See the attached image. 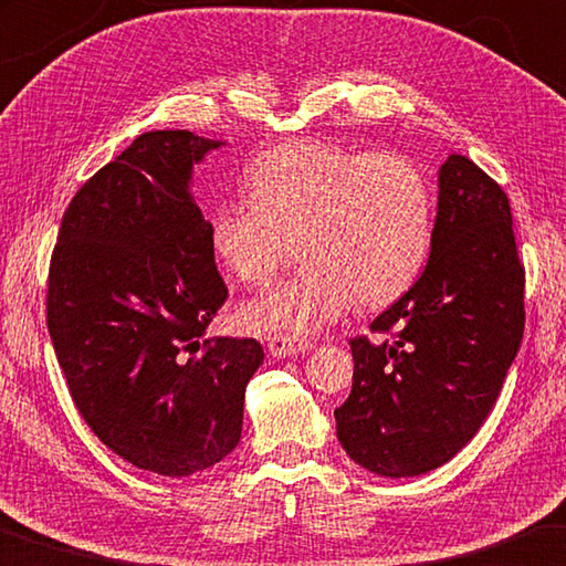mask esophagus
I'll return each mask as SVG.
<instances>
[{
    "label": "esophagus",
    "instance_id": "esophagus-1",
    "mask_svg": "<svg viewBox=\"0 0 566 566\" xmlns=\"http://www.w3.org/2000/svg\"><path fill=\"white\" fill-rule=\"evenodd\" d=\"M313 348H316V346H313L311 340H298V338H291V336L268 338V350H271L273 358H291V356L305 354V350H313Z\"/></svg>",
    "mask_w": 566,
    "mask_h": 566
}]
</instances>
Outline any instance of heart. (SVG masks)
<instances>
[{
	"instance_id": "heart-1",
	"label": "heart",
	"mask_w": 566,
	"mask_h": 566,
	"mask_svg": "<svg viewBox=\"0 0 566 566\" xmlns=\"http://www.w3.org/2000/svg\"><path fill=\"white\" fill-rule=\"evenodd\" d=\"M250 200H222L210 240L245 285H265L295 240L301 268L240 308L255 333L313 336L356 301L378 308L421 273L433 235L423 172L394 153L295 140L265 153L245 175Z\"/></svg>"
}]
</instances>
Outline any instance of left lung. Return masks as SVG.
<instances>
[{"mask_svg":"<svg viewBox=\"0 0 566 566\" xmlns=\"http://www.w3.org/2000/svg\"><path fill=\"white\" fill-rule=\"evenodd\" d=\"M350 340L354 386L336 433L358 467L386 479L439 469L474 439L522 346L524 268L504 190L464 155L439 168L423 273Z\"/></svg>","mask_w":566,"mask_h":566,"instance_id":"left-lung-1","label":"left lung"}]
</instances>
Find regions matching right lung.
Here are the masks:
<instances>
[{
    "mask_svg": "<svg viewBox=\"0 0 566 566\" xmlns=\"http://www.w3.org/2000/svg\"><path fill=\"white\" fill-rule=\"evenodd\" d=\"M222 140L155 129L82 185L50 265L48 326L72 401L129 464L190 476L238 447L253 338H202L226 303L192 170Z\"/></svg>",
    "mask_w": 566,
    "mask_h": 566,
    "instance_id": "1",
    "label": "right lung"
}]
</instances>
